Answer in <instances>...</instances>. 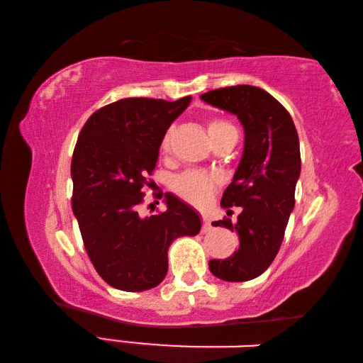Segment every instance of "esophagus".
<instances>
[{
	"instance_id": "obj_1",
	"label": "esophagus",
	"mask_w": 363,
	"mask_h": 363,
	"mask_svg": "<svg viewBox=\"0 0 363 363\" xmlns=\"http://www.w3.org/2000/svg\"><path fill=\"white\" fill-rule=\"evenodd\" d=\"M201 223H203V225H201V232H203V233L210 232V230L213 229V225H211V220L208 219V216H203V220H201Z\"/></svg>"
}]
</instances>
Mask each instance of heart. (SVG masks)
Here are the masks:
<instances>
[{"label":"heart","instance_id":"obj_1","mask_svg":"<svg viewBox=\"0 0 363 363\" xmlns=\"http://www.w3.org/2000/svg\"><path fill=\"white\" fill-rule=\"evenodd\" d=\"M225 128H232L230 123L223 121V120H213L210 125H208V133L213 134L220 130H225ZM171 140V130L164 134L162 140L163 149H168ZM214 179L211 176H208L201 171H187V173L181 174L174 182V187L182 199L189 200L190 203L200 205L206 201L214 192Z\"/></svg>","mask_w":363,"mask_h":363}]
</instances>
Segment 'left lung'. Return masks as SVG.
I'll list each match as a JSON object with an SVG mask.
<instances>
[{"label": "left lung", "instance_id": "left-lung-1", "mask_svg": "<svg viewBox=\"0 0 363 363\" xmlns=\"http://www.w3.org/2000/svg\"><path fill=\"white\" fill-rule=\"evenodd\" d=\"M200 99L235 115L245 130L240 163L220 199L242 213L235 224L213 223L237 232L240 245L225 259H211L210 270L224 281H247L272 264L284 240L301 173L298 133L285 107L256 86L208 91Z\"/></svg>", "mask_w": 363, "mask_h": 363}]
</instances>
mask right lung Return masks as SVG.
I'll return each instance as SVG.
<instances>
[{"instance_id": "1", "label": "right lung", "mask_w": 363, "mask_h": 363, "mask_svg": "<svg viewBox=\"0 0 363 363\" xmlns=\"http://www.w3.org/2000/svg\"><path fill=\"white\" fill-rule=\"evenodd\" d=\"M192 97H130L102 107L79 133L72 158V210L97 274L123 291H145L168 272V248L201 229L199 211L164 194L167 211L140 218L147 174L162 140Z\"/></svg>"}]
</instances>
